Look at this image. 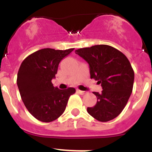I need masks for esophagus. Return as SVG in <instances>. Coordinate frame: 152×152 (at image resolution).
Masks as SVG:
<instances>
[{
	"label": "esophagus",
	"instance_id": "1",
	"mask_svg": "<svg viewBox=\"0 0 152 152\" xmlns=\"http://www.w3.org/2000/svg\"><path fill=\"white\" fill-rule=\"evenodd\" d=\"M77 91H78L80 94H81V95H84L85 94V91H80V90H77Z\"/></svg>",
	"mask_w": 152,
	"mask_h": 152
}]
</instances>
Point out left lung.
<instances>
[{"label": "left lung", "mask_w": 152, "mask_h": 152, "mask_svg": "<svg viewBox=\"0 0 152 152\" xmlns=\"http://www.w3.org/2000/svg\"><path fill=\"white\" fill-rule=\"evenodd\" d=\"M88 62L91 78L101 84L102 92H93L97 102L88 107V113L106 122L117 118L125 108L133 88L134 72L125 54L107 45H96L76 50Z\"/></svg>", "instance_id": "8db88e82"}]
</instances>
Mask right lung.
Masks as SVG:
<instances>
[{
	"mask_svg": "<svg viewBox=\"0 0 152 152\" xmlns=\"http://www.w3.org/2000/svg\"><path fill=\"white\" fill-rule=\"evenodd\" d=\"M42 49L23 60L17 74V86L26 108L42 122L56 120L64 113L70 95L76 89L60 90L53 85L58 65L73 50Z\"/></svg>",
	"mask_w": 152,
	"mask_h": 152,
	"instance_id": "1",
	"label": "right lung"
}]
</instances>
